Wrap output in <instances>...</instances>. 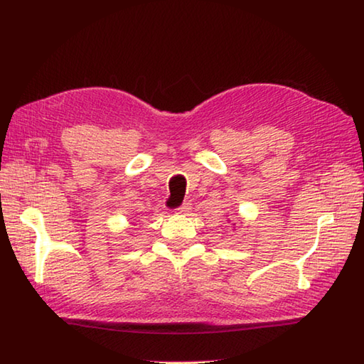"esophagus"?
<instances>
[{
    "label": "esophagus",
    "mask_w": 364,
    "mask_h": 364,
    "mask_svg": "<svg viewBox=\"0 0 364 364\" xmlns=\"http://www.w3.org/2000/svg\"><path fill=\"white\" fill-rule=\"evenodd\" d=\"M191 210V204L190 203H183L179 209H177V212L179 213H187V212H190Z\"/></svg>",
    "instance_id": "1"
}]
</instances>
